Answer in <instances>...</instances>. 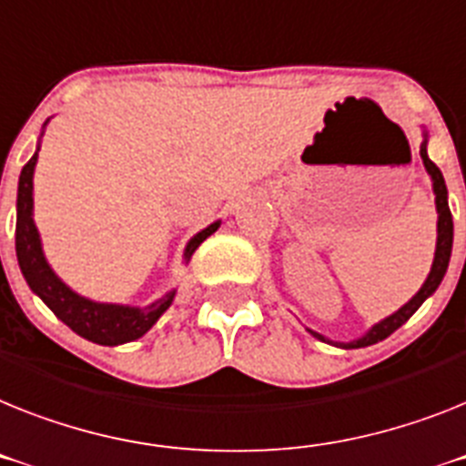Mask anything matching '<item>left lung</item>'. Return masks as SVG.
<instances>
[{
    "mask_svg": "<svg viewBox=\"0 0 466 466\" xmlns=\"http://www.w3.org/2000/svg\"><path fill=\"white\" fill-rule=\"evenodd\" d=\"M426 137H429V135L424 132V142H421V147H420V156H421V160H424L426 173L431 175L433 194H436V210H439V239H436V253H433L431 272H429V277H426V281L421 284L420 291L414 293L412 299H410L408 303L400 308V310H396L393 315H389L386 319H381V322L374 324L372 329L367 331L365 336L355 339V341L334 343V346H339V348H365V346H372V343L384 341L386 336L393 334L398 327H402V324L412 318L414 312L420 310L421 303H424V300L429 299V296H431L436 289H439L441 281H443L445 269H448V263H451V253H452V215H451V206H448V189H445L443 173H441L439 166H436V163L429 158V154H426ZM310 334L315 336V339H319V341L331 343L329 339H324V336L318 334V331H310Z\"/></svg>",
    "mask_w": 466,
    "mask_h": 466,
    "instance_id": "1",
    "label": "left lung"
}]
</instances>
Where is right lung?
<instances>
[{
    "label": "right lung",
    "instance_id": "right-lung-1",
    "mask_svg": "<svg viewBox=\"0 0 466 466\" xmlns=\"http://www.w3.org/2000/svg\"><path fill=\"white\" fill-rule=\"evenodd\" d=\"M40 151V147H37ZM37 151L21 170L18 177V198H15V256L18 265L25 277L27 287L46 303V308L56 315L70 329L80 334L87 341L99 343V346H120V343L135 341L147 334L163 312L170 308L175 299V289L167 291L163 299L154 300L147 308L116 306V303H96L61 281L49 263H46L45 251H42V239L33 220V175L35 163H37ZM220 220H215L206 229L194 234L185 248V260L194 256L198 246L208 239L210 234L218 232Z\"/></svg>",
    "mask_w": 466,
    "mask_h": 466
}]
</instances>
